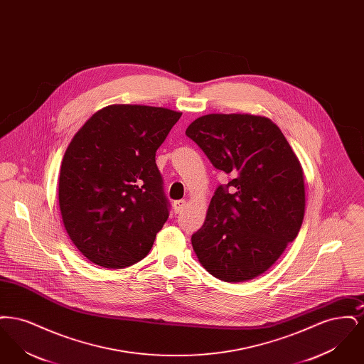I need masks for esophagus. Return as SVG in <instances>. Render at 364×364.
<instances>
[{
	"mask_svg": "<svg viewBox=\"0 0 364 364\" xmlns=\"http://www.w3.org/2000/svg\"><path fill=\"white\" fill-rule=\"evenodd\" d=\"M174 211L176 213H181L186 206H187V200H184V199H180V200H176L174 202Z\"/></svg>",
	"mask_w": 364,
	"mask_h": 364,
	"instance_id": "obj_1",
	"label": "esophagus"
}]
</instances>
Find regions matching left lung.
<instances>
[{"label":"left lung","instance_id":"8db88e82","mask_svg":"<svg viewBox=\"0 0 364 364\" xmlns=\"http://www.w3.org/2000/svg\"><path fill=\"white\" fill-rule=\"evenodd\" d=\"M186 135L229 176L191 237L198 259L226 282L258 277L294 242L303 223L306 192L297 156L277 125L262 116H202Z\"/></svg>","mask_w":364,"mask_h":364}]
</instances>
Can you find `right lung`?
<instances>
[{
    "label": "right lung",
    "instance_id": "obj_1",
    "mask_svg": "<svg viewBox=\"0 0 364 364\" xmlns=\"http://www.w3.org/2000/svg\"><path fill=\"white\" fill-rule=\"evenodd\" d=\"M180 117L165 107L112 105L72 139L58 200L70 240L87 259L122 269L150 252L171 210L156 153Z\"/></svg>",
    "mask_w": 364,
    "mask_h": 364
}]
</instances>
